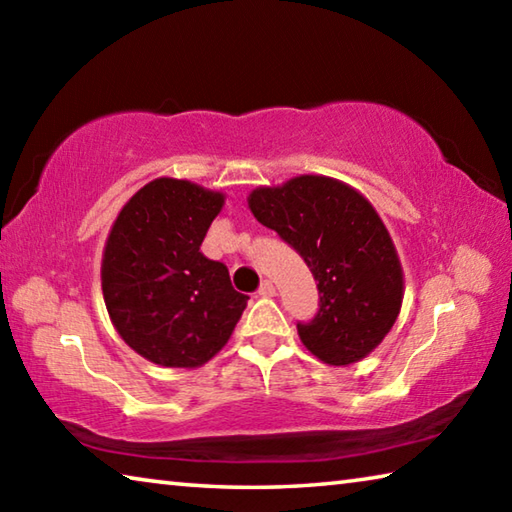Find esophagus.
<instances>
[{"mask_svg":"<svg viewBox=\"0 0 512 512\" xmlns=\"http://www.w3.org/2000/svg\"><path fill=\"white\" fill-rule=\"evenodd\" d=\"M257 293H259V296H262V298H271V296H275V287H273V282H271V280H264L262 284H259Z\"/></svg>","mask_w":512,"mask_h":512,"instance_id":"34e87169","label":"esophagus"}]
</instances>
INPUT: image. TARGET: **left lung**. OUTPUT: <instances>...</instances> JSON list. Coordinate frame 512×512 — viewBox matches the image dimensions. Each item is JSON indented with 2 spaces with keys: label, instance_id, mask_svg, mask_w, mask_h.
I'll return each instance as SVG.
<instances>
[{
  "label": "left lung",
  "instance_id": "1",
  "mask_svg": "<svg viewBox=\"0 0 512 512\" xmlns=\"http://www.w3.org/2000/svg\"><path fill=\"white\" fill-rule=\"evenodd\" d=\"M255 219L305 259L318 282V311L298 323L300 341L329 366L366 357L402 307V268L372 205L352 187L298 176L248 198Z\"/></svg>",
  "mask_w": 512,
  "mask_h": 512
}]
</instances>
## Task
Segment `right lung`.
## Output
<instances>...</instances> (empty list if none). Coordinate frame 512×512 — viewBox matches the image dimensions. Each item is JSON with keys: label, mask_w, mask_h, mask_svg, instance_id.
I'll return each instance as SVG.
<instances>
[{"label": "right lung", "mask_w": 512, "mask_h": 512, "mask_svg": "<svg viewBox=\"0 0 512 512\" xmlns=\"http://www.w3.org/2000/svg\"><path fill=\"white\" fill-rule=\"evenodd\" d=\"M223 194L158 178L119 212L101 264L112 325L144 359L167 368L210 361L246 309L228 266L201 253Z\"/></svg>", "instance_id": "1"}]
</instances>
